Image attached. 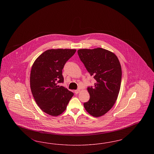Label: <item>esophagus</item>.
<instances>
[{
  "instance_id": "1",
  "label": "esophagus",
  "mask_w": 154,
  "mask_h": 154,
  "mask_svg": "<svg viewBox=\"0 0 154 154\" xmlns=\"http://www.w3.org/2000/svg\"><path fill=\"white\" fill-rule=\"evenodd\" d=\"M80 92V89H77V90H75V91H74V92H75V94H78Z\"/></svg>"
}]
</instances>
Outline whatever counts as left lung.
<instances>
[{
	"instance_id": "obj_1",
	"label": "left lung",
	"mask_w": 154,
	"mask_h": 154,
	"mask_svg": "<svg viewBox=\"0 0 154 154\" xmlns=\"http://www.w3.org/2000/svg\"><path fill=\"white\" fill-rule=\"evenodd\" d=\"M77 52L88 72L96 80L94 88L87 89L90 98L84 103V108L92 116L101 117L117 99L122 79L120 62L115 54L102 48L80 49Z\"/></svg>"
}]
</instances>
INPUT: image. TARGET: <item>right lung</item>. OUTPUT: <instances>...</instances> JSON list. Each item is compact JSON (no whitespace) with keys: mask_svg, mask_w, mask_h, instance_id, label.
<instances>
[{"mask_svg":"<svg viewBox=\"0 0 154 154\" xmlns=\"http://www.w3.org/2000/svg\"><path fill=\"white\" fill-rule=\"evenodd\" d=\"M75 49H51L42 53L32 66L30 86L40 109L51 116L63 112L73 93L59 86L63 82L62 69Z\"/></svg>","mask_w":154,"mask_h":154,"instance_id":"right-lung-1","label":"right lung"}]
</instances>
